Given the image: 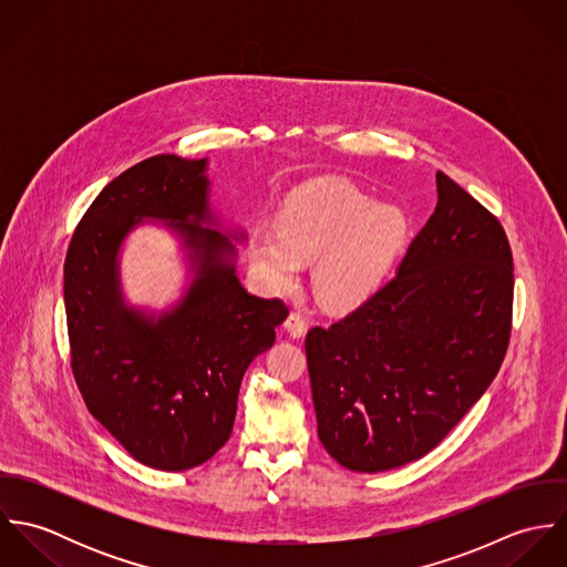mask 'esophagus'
<instances>
[{
    "mask_svg": "<svg viewBox=\"0 0 567 567\" xmlns=\"http://www.w3.org/2000/svg\"><path fill=\"white\" fill-rule=\"evenodd\" d=\"M308 329L306 319L299 315V312H292L288 319H286V331L290 333V338H301Z\"/></svg>",
    "mask_w": 567,
    "mask_h": 567,
    "instance_id": "1",
    "label": "esophagus"
}]
</instances>
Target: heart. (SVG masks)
Returning a JSON list of instances; mask_svg holds the SVG:
<instances>
[{
  "mask_svg": "<svg viewBox=\"0 0 567 567\" xmlns=\"http://www.w3.org/2000/svg\"><path fill=\"white\" fill-rule=\"evenodd\" d=\"M405 229L398 207L375 205L351 185L317 183L284 203L277 231L252 234L248 259L272 292L292 290L301 264L317 261L319 301L327 310L347 312L378 290Z\"/></svg>",
  "mask_w": 567,
  "mask_h": 567,
  "instance_id": "obj_1",
  "label": "heart"
}]
</instances>
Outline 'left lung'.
Returning <instances> with one entry per match:
<instances>
[{
  "label": "left lung",
  "mask_w": 567,
  "mask_h": 567,
  "mask_svg": "<svg viewBox=\"0 0 567 567\" xmlns=\"http://www.w3.org/2000/svg\"><path fill=\"white\" fill-rule=\"evenodd\" d=\"M391 281L306 336L319 439L342 467H402L434 450L497 375L513 255L499 220L447 174Z\"/></svg>",
  "instance_id": "8db88e82"
}]
</instances>
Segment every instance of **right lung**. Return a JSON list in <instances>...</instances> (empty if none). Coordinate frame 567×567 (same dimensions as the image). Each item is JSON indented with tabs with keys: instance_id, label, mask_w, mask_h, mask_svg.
Instances as JSON below:
<instances>
[{
	"instance_id": "obj_1",
	"label": "right lung",
	"mask_w": 567,
	"mask_h": 567,
	"mask_svg": "<svg viewBox=\"0 0 567 567\" xmlns=\"http://www.w3.org/2000/svg\"><path fill=\"white\" fill-rule=\"evenodd\" d=\"M205 159L157 155L113 178L82 216L65 257L72 373L86 410L140 463L183 472L231 436L244 373L286 321L281 299L252 297L236 277V248L212 220ZM142 217L172 223L197 277L157 322L128 311L116 250Z\"/></svg>"
}]
</instances>
